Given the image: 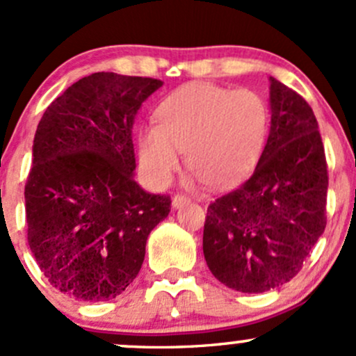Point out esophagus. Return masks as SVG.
<instances>
[{
	"instance_id": "1",
	"label": "esophagus",
	"mask_w": 356,
	"mask_h": 356,
	"mask_svg": "<svg viewBox=\"0 0 356 356\" xmlns=\"http://www.w3.org/2000/svg\"><path fill=\"white\" fill-rule=\"evenodd\" d=\"M189 202H191V199L186 197V195H181V194L174 195V199H172V206L175 207V209H177V207L184 206V204H189Z\"/></svg>"
}]
</instances>
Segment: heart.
Returning <instances> with one entry per match:
<instances>
[{"label":"heart","mask_w":356,"mask_h":356,"mask_svg":"<svg viewBox=\"0 0 356 356\" xmlns=\"http://www.w3.org/2000/svg\"><path fill=\"white\" fill-rule=\"evenodd\" d=\"M268 129L269 110L257 92L184 85L159 105L157 124L138 129V162L147 181L164 187L186 152L199 179L212 189H226L254 169Z\"/></svg>","instance_id":"b5f03b06"}]
</instances>
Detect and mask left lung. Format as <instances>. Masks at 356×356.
<instances>
[{"label": "left lung", "mask_w": 356, "mask_h": 356, "mask_svg": "<svg viewBox=\"0 0 356 356\" xmlns=\"http://www.w3.org/2000/svg\"><path fill=\"white\" fill-rule=\"evenodd\" d=\"M271 127L254 172L207 207L202 249L214 277L241 293L293 280L326 227L325 147L312 107L269 76Z\"/></svg>", "instance_id": "obj_1"}]
</instances>
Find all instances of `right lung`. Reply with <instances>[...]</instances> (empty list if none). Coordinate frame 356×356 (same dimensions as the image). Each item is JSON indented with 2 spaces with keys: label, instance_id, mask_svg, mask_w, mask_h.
<instances>
[{
  "label": "right lung",
  "instance_id": "add662e5",
  "mask_svg": "<svg viewBox=\"0 0 356 356\" xmlns=\"http://www.w3.org/2000/svg\"><path fill=\"white\" fill-rule=\"evenodd\" d=\"M162 83L92 73L44 110L24 186L28 244L63 295L95 303L124 293L150 231L169 216V195L149 194L134 179V120Z\"/></svg>",
  "mask_w": 356,
  "mask_h": 356
}]
</instances>
